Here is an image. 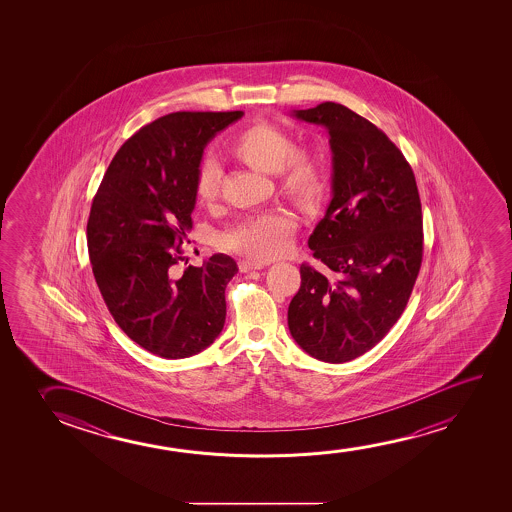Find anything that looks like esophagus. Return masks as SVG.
<instances>
[{"label":"esophagus","mask_w":512,"mask_h":512,"mask_svg":"<svg viewBox=\"0 0 512 512\" xmlns=\"http://www.w3.org/2000/svg\"><path fill=\"white\" fill-rule=\"evenodd\" d=\"M238 266L241 273H248V271H257V269H262L264 264H262V262H257V260L243 259L239 260Z\"/></svg>","instance_id":"esophagus-1"}]
</instances>
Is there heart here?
Here are the masks:
<instances>
[{"mask_svg":"<svg viewBox=\"0 0 512 512\" xmlns=\"http://www.w3.org/2000/svg\"><path fill=\"white\" fill-rule=\"evenodd\" d=\"M236 159L246 166L276 173L283 196L309 208L322 196L325 173L322 162L308 150H294V141L283 129L267 122L246 127L229 145ZM222 171L211 159L201 162L194 175V196L201 206H211L220 194ZM294 218L285 211L243 218L220 234V245L250 259L267 260L285 252L294 231Z\"/></svg>","mask_w":512,"mask_h":512,"instance_id":"heart-1","label":"heart"}]
</instances>
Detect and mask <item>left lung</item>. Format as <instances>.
<instances>
[{
  "label": "left lung",
  "instance_id": "8db88e82",
  "mask_svg": "<svg viewBox=\"0 0 512 512\" xmlns=\"http://www.w3.org/2000/svg\"><path fill=\"white\" fill-rule=\"evenodd\" d=\"M294 117L329 131L332 201L308 239L323 271L302 264L288 329L311 357L343 364L406 309L423 259L420 194L399 148L350 108L327 101Z\"/></svg>",
  "mask_w": 512,
  "mask_h": 512
}]
</instances>
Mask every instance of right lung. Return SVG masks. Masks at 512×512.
Returning <instances> with one entry per match:
<instances>
[{
  "instance_id": "add662e5",
  "label": "right lung",
  "mask_w": 512,
  "mask_h": 512,
  "mask_svg": "<svg viewBox=\"0 0 512 512\" xmlns=\"http://www.w3.org/2000/svg\"><path fill=\"white\" fill-rule=\"evenodd\" d=\"M243 112H175L141 127L119 148L92 201L87 246L106 308L141 348L187 358L225 323L234 259L215 253L176 276L196 206L204 147Z\"/></svg>"
}]
</instances>
